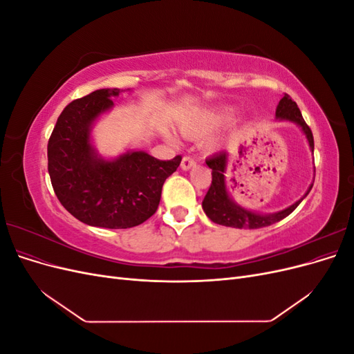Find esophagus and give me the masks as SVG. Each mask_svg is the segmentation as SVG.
I'll return each instance as SVG.
<instances>
[{"mask_svg":"<svg viewBox=\"0 0 354 354\" xmlns=\"http://www.w3.org/2000/svg\"><path fill=\"white\" fill-rule=\"evenodd\" d=\"M180 167H181V169H183V171H189V169L196 167V160L194 158H190V156H185L183 160H181Z\"/></svg>","mask_w":354,"mask_h":354,"instance_id":"esophagus-1","label":"esophagus"}]
</instances>
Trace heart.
<instances>
[{"label": "heart", "instance_id": "obj_1", "mask_svg": "<svg viewBox=\"0 0 354 354\" xmlns=\"http://www.w3.org/2000/svg\"><path fill=\"white\" fill-rule=\"evenodd\" d=\"M234 115H236V108L234 106H223V108L201 112L198 115L183 116L178 120V130L181 134L189 138H202L229 124ZM162 136L167 140H174V137L168 128H162ZM208 147L214 149L216 143H209Z\"/></svg>", "mask_w": 354, "mask_h": 354}]
</instances>
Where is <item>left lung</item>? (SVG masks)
Here are the masks:
<instances>
[{
	"label": "left lung",
	"instance_id": "8db88e82",
	"mask_svg": "<svg viewBox=\"0 0 354 354\" xmlns=\"http://www.w3.org/2000/svg\"><path fill=\"white\" fill-rule=\"evenodd\" d=\"M276 120L295 124L306 136L310 151L312 152L315 151L312 130H310L308 125L303 120V115L299 112L297 103L289 97L288 94H283V97L281 99L279 104H277ZM207 165L212 169V183L207 192L205 198L202 201V208L211 221L221 224V226H226V227L260 229V227L270 226V224L288 217L289 214H291L299 203H301V201L308 195V192L313 187V185H310L301 199H298L297 202L292 203V205H289L282 211L270 212V214L255 212L239 205V203L229 194L227 181H226L229 152H220L217 155H214L207 160Z\"/></svg>",
	"mask_w": 354,
	"mask_h": 354
}]
</instances>
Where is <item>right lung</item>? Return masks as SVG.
<instances>
[{
    "instance_id": "1",
    "label": "right lung",
    "mask_w": 354,
    "mask_h": 354,
    "mask_svg": "<svg viewBox=\"0 0 354 354\" xmlns=\"http://www.w3.org/2000/svg\"><path fill=\"white\" fill-rule=\"evenodd\" d=\"M124 91L102 88L69 103L47 146L57 199L75 218L94 227L128 229L152 217L164 181L181 162V156L159 160L134 149L116 158L97 152L91 136L94 124L113 109L112 99Z\"/></svg>"
}]
</instances>
